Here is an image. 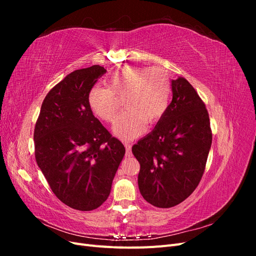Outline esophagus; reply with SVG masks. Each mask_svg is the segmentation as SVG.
Masks as SVG:
<instances>
[{
    "mask_svg": "<svg viewBox=\"0 0 256 256\" xmlns=\"http://www.w3.org/2000/svg\"><path fill=\"white\" fill-rule=\"evenodd\" d=\"M124 145L126 147V157H131L132 156V152H131V144L127 141L124 142Z\"/></svg>",
    "mask_w": 256,
    "mask_h": 256,
    "instance_id": "esophagus-1",
    "label": "esophagus"
}]
</instances>
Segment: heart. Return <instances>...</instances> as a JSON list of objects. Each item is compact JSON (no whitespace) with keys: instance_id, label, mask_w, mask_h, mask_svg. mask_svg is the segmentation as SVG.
<instances>
[{"instance_id":"b5f03b06","label":"heart","mask_w":256,"mask_h":256,"mask_svg":"<svg viewBox=\"0 0 256 256\" xmlns=\"http://www.w3.org/2000/svg\"><path fill=\"white\" fill-rule=\"evenodd\" d=\"M171 97V80L160 67L127 65L116 72L109 88L94 86L88 92V104L99 118L113 122L124 99L126 111L116 120L114 132L122 138L141 134L147 125L158 122L166 114Z\"/></svg>"}]
</instances>
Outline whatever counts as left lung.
I'll list each match as a JSON object with an SVG mask.
<instances>
[{
  "label": "left lung",
  "instance_id": "8db88e82",
  "mask_svg": "<svg viewBox=\"0 0 256 256\" xmlns=\"http://www.w3.org/2000/svg\"><path fill=\"white\" fill-rule=\"evenodd\" d=\"M172 92L164 118L132 146L140 164L138 189L159 208L176 206L196 190L212 141L209 115L196 90L178 76L172 80Z\"/></svg>",
  "mask_w": 256,
  "mask_h": 256
}]
</instances>
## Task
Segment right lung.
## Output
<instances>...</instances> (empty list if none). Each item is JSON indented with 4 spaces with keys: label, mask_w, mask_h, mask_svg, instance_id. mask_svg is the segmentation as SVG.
I'll use <instances>...</instances> for the list:
<instances>
[{
    "label": "right lung",
    "mask_w": 256,
    "mask_h": 256,
    "mask_svg": "<svg viewBox=\"0 0 256 256\" xmlns=\"http://www.w3.org/2000/svg\"><path fill=\"white\" fill-rule=\"evenodd\" d=\"M106 72L94 65L66 76L44 97L34 129L38 166L56 198L76 210L106 202L125 154L88 104L90 90Z\"/></svg>",
    "instance_id": "right-lung-1"
}]
</instances>
